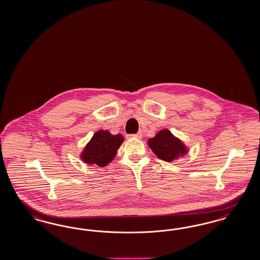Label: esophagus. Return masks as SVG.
<instances>
[{
	"mask_svg": "<svg viewBox=\"0 0 260 260\" xmlns=\"http://www.w3.org/2000/svg\"><path fill=\"white\" fill-rule=\"evenodd\" d=\"M128 137H131V138H136V139H141L142 133H137L136 134H132V135H128Z\"/></svg>",
	"mask_w": 260,
	"mask_h": 260,
	"instance_id": "1",
	"label": "esophagus"
}]
</instances>
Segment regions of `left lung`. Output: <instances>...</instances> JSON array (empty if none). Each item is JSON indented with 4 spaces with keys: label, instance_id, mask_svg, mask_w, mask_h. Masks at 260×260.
<instances>
[{
    "label": "left lung",
    "instance_id": "1",
    "mask_svg": "<svg viewBox=\"0 0 260 260\" xmlns=\"http://www.w3.org/2000/svg\"><path fill=\"white\" fill-rule=\"evenodd\" d=\"M148 145L158 158L166 162H172L188 152L183 142L167 128L160 131L153 138H150Z\"/></svg>",
    "mask_w": 260,
    "mask_h": 260
}]
</instances>
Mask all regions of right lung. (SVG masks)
<instances>
[{"label":"right lung","mask_w":260,"mask_h":260,"mask_svg":"<svg viewBox=\"0 0 260 260\" xmlns=\"http://www.w3.org/2000/svg\"><path fill=\"white\" fill-rule=\"evenodd\" d=\"M123 142L122 134L112 135L108 131H98L87 143L81 153V158L86 164H95L103 168L110 164L115 157Z\"/></svg>","instance_id":"1"}]
</instances>
